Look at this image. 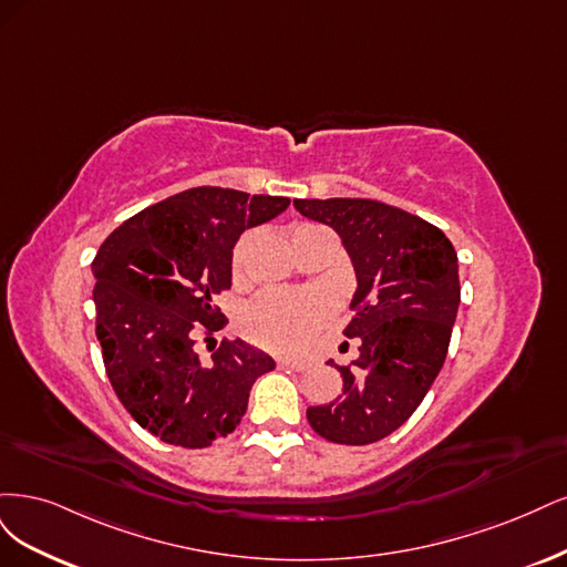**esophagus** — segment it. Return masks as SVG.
Returning <instances> with one entry per match:
<instances>
[{
  "mask_svg": "<svg viewBox=\"0 0 567 567\" xmlns=\"http://www.w3.org/2000/svg\"><path fill=\"white\" fill-rule=\"evenodd\" d=\"M278 368L280 370H289V372H303L308 368V362L303 360H278Z\"/></svg>",
  "mask_w": 567,
  "mask_h": 567,
  "instance_id": "esophagus-1",
  "label": "esophagus"
}]
</instances>
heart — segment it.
Wrapping results in <instances>:
<instances>
[{
	"label": "heart",
	"mask_w": 567,
	"mask_h": 567,
	"mask_svg": "<svg viewBox=\"0 0 567 567\" xmlns=\"http://www.w3.org/2000/svg\"><path fill=\"white\" fill-rule=\"evenodd\" d=\"M243 261V245L235 249V266ZM330 313V297L320 289L264 291L245 306L240 327L249 341L264 349L291 353L301 349Z\"/></svg>",
	"instance_id": "1"
}]
</instances>
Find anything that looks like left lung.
Wrapping results in <instances>:
<instances>
[{"label":"left lung","instance_id":"left-lung-1","mask_svg":"<svg viewBox=\"0 0 567 567\" xmlns=\"http://www.w3.org/2000/svg\"><path fill=\"white\" fill-rule=\"evenodd\" d=\"M310 221L337 230L355 270L353 318L360 339L343 393L308 408L313 431L341 445H368L403 426L441 372L460 310V261L441 228L405 209L362 197L295 199Z\"/></svg>","mask_w":567,"mask_h":567}]
</instances>
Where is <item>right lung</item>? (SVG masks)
I'll return each instance as SVG.
<instances>
[{
  "instance_id": "right-lung-1",
  "label": "right lung",
  "mask_w": 567,
  "mask_h": 567,
  "mask_svg": "<svg viewBox=\"0 0 567 567\" xmlns=\"http://www.w3.org/2000/svg\"><path fill=\"white\" fill-rule=\"evenodd\" d=\"M289 207V197L199 186L172 195L105 237L94 272L96 339L107 379L138 426L178 447H207L247 412L249 391L276 360L243 339L193 349L226 318L212 303L230 289L233 247L247 228Z\"/></svg>"
}]
</instances>
